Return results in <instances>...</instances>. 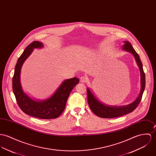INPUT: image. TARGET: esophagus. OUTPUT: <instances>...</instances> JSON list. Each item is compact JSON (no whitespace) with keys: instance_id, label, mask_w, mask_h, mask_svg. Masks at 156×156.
I'll use <instances>...</instances> for the list:
<instances>
[{"instance_id":"obj_1","label":"esophagus","mask_w":156,"mask_h":156,"mask_svg":"<svg viewBox=\"0 0 156 156\" xmlns=\"http://www.w3.org/2000/svg\"><path fill=\"white\" fill-rule=\"evenodd\" d=\"M80 82L82 83H85L87 82V78L85 76H82L80 78Z\"/></svg>"}]
</instances>
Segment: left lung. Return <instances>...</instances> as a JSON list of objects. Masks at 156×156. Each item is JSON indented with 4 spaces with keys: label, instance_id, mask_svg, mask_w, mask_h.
<instances>
[{
    "label": "left lung",
    "instance_id": "obj_1",
    "mask_svg": "<svg viewBox=\"0 0 156 156\" xmlns=\"http://www.w3.org/2000/svg\"><path fill=\"white\" fill-rule=\"evenodd\" d=\"M125 44L122 46V49L131 53L135 58L141 73V90L138 97L133 102L123 106H110L101 102L93 94L89 88H87V102L92 112L97 116L102 118H115L132 112L138 105L141 100L142 94L145 87V76L143 70L142 64L138 54L135 51L130 43L124 41Z\"/></svg>",
    "mask_w": 156,
    "mask_h": 156
}]
</instances>
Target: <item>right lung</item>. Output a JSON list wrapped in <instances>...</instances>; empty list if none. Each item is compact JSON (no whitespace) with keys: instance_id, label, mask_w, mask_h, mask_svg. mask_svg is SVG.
I'll list each match as a JSON object with an SVG mask.
<instances>
[{"instance_id":"obj_1","label":"right lung","mask_w":156,"mask_h":156,"mask_svg":"<svg viewBox=\"0 0 156 156\" xmlns=\"http://www.w3.org/2000/svg\"><path fill=\"white\" fill-rule=\"evenodd\" d=\"M42 42L34 41L26 47L18 58L12 78V89L16 102L21 110L29 115L42 119H56L64 112L69 95L79 82V79L74 77L63 81L61 85L49 98L44 100L31 99L24 92L20 81L22 66L35 48H42Z\"/></svg>"}]
</instances>
